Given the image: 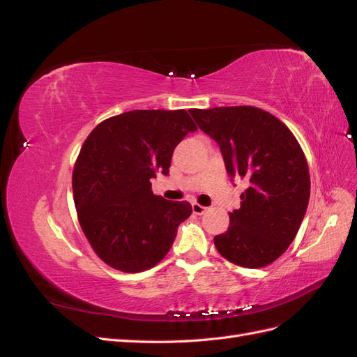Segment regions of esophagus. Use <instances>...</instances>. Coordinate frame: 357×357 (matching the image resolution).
I'll return each instance as SVG.
<instances>
[{"label":"esophagus","instance_id":"obj_1","mask_svg":"<svg viewBox=\"0 0 357 357\" xmlns=\"http://www.w3.org/2000/svg\"><path fill=\"white\" fill-rule=\"evenodd\" d=\"M192 211H193V214L201 215V214H204L205 211H207V207H204V205H201L198 202H193L192 204Z\"/></svg>","mask_w":357,"mask_h":357}]
</instances>
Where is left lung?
Instances as JSON below:
<instances>
[{
	"instance_id": "8db88e82",
	"label": "left lung",
	"mask_w": 357,
	"mask_h": 357,
	"mask_svg": "<svg viewBox=\"0 0 357 357\" xmlns=\"http://www.w3.org/2000/svg\"><path fill=\"white\" fill-rule=\"evenodd\" d=\"M202 131L218 142L226 169L245 178L241 207L229 228L214 236L218 252L244 268H262L282 256L296 236L310 199L304 152L275 116L252 105L192 109Z\"/></svg>"
}]
</instances>
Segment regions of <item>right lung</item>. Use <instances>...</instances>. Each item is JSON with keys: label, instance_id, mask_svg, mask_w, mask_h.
<instances>
[{"label": "right lung", "instance_id": "obj_1", "mask_svg": "<svg viewBox=\"0 0 357 357\" xmlns=\"http://www.w3.org/2000/svg\"><path fill=\"white\" fill-rule=\"evenodd\" d=\"M197 129L186 110H132L105 119L86 138L73 195L82 231L102 262L142 273L169 252L192 205L155 195L150 180L168 174L176 146Z\"/></svg>", "mask_w": 357, "mask_h": 357}]
</instances>
